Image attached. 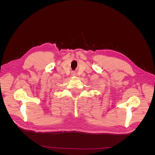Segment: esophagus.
<instances>
[{
    "instance_id": "obj_1",
    "label": "esophagus",
    "mask_w": 155,
    "mask_h": 155,
    "mask_svg": "<svg viewBox=\"0 0 155 155\" xmlns=\"http://www.w3.org/2000/svg\"><path fill=\"white\" fill-rule=\"evenodd\" d=\"M71 75H72V76H76V72H72V74H71Z\"/></svg>"
}]
</instances>
